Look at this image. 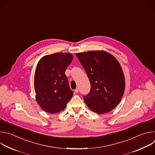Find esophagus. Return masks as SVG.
Returning <instances> with one entry per match:
<instances>
[{
  "mask_svg": "<svg viewBox=\"0 0 155 155\" xmlns=\"http://www.w3.org/2000/svg\"><path fill=\"white\" fill-rule=\"evenodd\" d=\"M78 91H79L78 88H76V89L75 90V91H75V93H78Z\"/></svg>",
  "mask_w": 155,
  "mask_h": 155,
  "instance_id": "34e87169",
  "label": "esophagus"
}]
</instances>
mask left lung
Segmentation results:
<instances>
[{
	"instance_id": "left-lung-1",
	"label": "left lung",
	"mask_w": 155,
	"mask_h": 155,
	"mask_svg": "<svg viewBox=\"0 0 155 155\" xmlns=\"http://www.w3.org/2000/svg\"><path fill=\"white\" fill-rule=\"evenodd\" d=\"M91 84V90L83 97L93 112L103 114L111 111L121 101L125 90V78L118 60L105 51L76 54Z\"/></svg>"
}]
</instances>
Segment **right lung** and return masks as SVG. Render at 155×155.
I'll list each match as a JSON object with an SVG mask.
<instances>
[{
  "label": "right lung",
  "mask_w": 155,
  "mask_h": 155,
  "mask_svg": "<svg viewBox=\"0 0 155 155\" xmlns=\"http://www.w3.org/2000/svg\"><path fill=\"white\" fill-rule=\"evenodd\" d=\"M68 53H56L42 57L34 74L35 99L45 112L54 114L63 110L74 93L65 71L73 59Z\"/></svg>",
  "instance_id": "right-lung-1"
}]
</instances>
